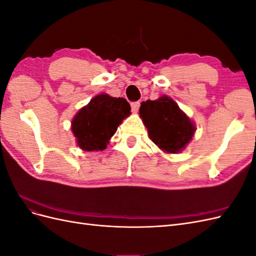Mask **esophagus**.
Segmentation results:
<instances>
[{"label":"esophagus","instance_id":"1","mask_svg":"<svg viewBox=\"0 0 256 256\" xmlns=\"http://www.w3.org/2000/svg\"><path fill=\"white\" fill-rule=\"evenodd\" d=\"M138 108H140V102H131V110H132L134 113H136Z\"/></svg>","mask_w":256,"mask_h":256}]
</instances>
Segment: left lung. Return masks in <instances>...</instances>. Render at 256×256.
Masks as SVG:
<instances>
[{"label": "left lung", "instance_id": "8db88e82", "mask_svg": "<svg viewBox=\"0 0 256 256\" xmlns=\"http://www.w3.org/2000/svg\"><path fill=\"white\" fill-rule=\"evenodd\" d=\"M140 118L150 140L166 154H178L196 134V124L166 95L141 104Z\"/></svg>", "mask_w": 256, "mask_h": 256}]
</instances>
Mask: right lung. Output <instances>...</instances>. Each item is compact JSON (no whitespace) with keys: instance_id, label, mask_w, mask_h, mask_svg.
<instances>
[{"instance_id":"right-lung-1","label":"right lung","mask_w":256,"mask_h":256,"mask_svg":"<svg viewBox=\"0 0 256 256\" xmlns=\"http://www.w3.org/2000/svg\"><path fill=\"white\" fill-rule=\"evenodd\" d=\"M130 110L126 99L104 92L95 96L72 120L76 145L85 152L106 150L122 122L131 114Z\"/></svg>"}]
</instances>
